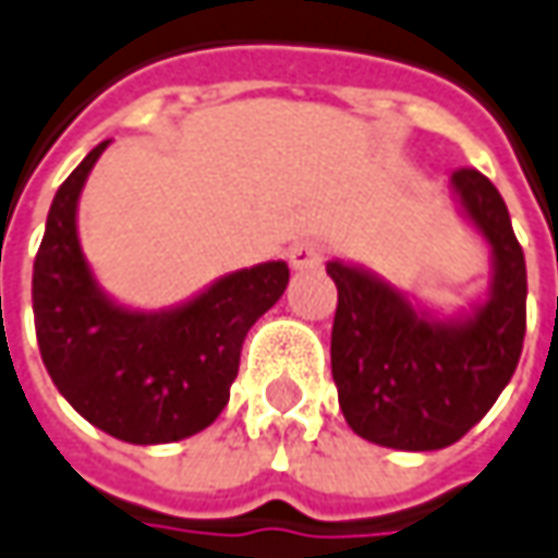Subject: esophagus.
Segmentation results:
<instances>
[{
	"label": "esophagus",
	"mask_w": 558,
	"mask_h": 558,
	"mask_svg": "<svg viewBox=\"0 0 558 558\" xmlns=\"http://www.w3.org/2000/svg\"><path fill=\"white\" fill-rule=\"evenodd\" d=\"M323 257H326V247L319 245V242H298V245H291L289 251V264L291 269H298V272H304V269H319L323 267Z\"/></svg>",
	"instance_id": "obj_1"
}]
</instances>
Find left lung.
Wrapping results in <instances>:
<instances>
[{
	"instance_id": "left-lung-1",
	"label": "left lung",
	"mask_w": 558,
	"mask_h": 558,
	"mask_svg": "<svg viewBox=\"0 0 558 558\" xmlns=\"http://www.w3.org/2000/svg\"><path fill=\"white\" fill-rule=\"evenodd\" d=\"M457 210L490 254L469 307L444 313L360 264L329 260L338 289L332 378L348 425L378 447H450L484 418L519 366L527 272L506 202L478 170L450 177Z\"/></svg>"
}]
</instances>
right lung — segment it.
I'll use <instances>...</instances> for the list:
<instances>
[{"mask_svg": "<svg viewBox=\"0 0 558 558\" xmlns=\"http://www.w3.org/2000/svg\"><path fill=\"white\" fill-rule=\"evenodd\" d=\"M108 142L54 192L33 260V319L54 388L86 422L126 444H173L204 432L229 403L247 329L282 298L289 264L226 272L173 307H126L98 286L76 207Z\"/></svg>", "mask_w": 558, "mask_h": 558, "instance_id": "obj_1", "label": "right lung"}]
</instances>
